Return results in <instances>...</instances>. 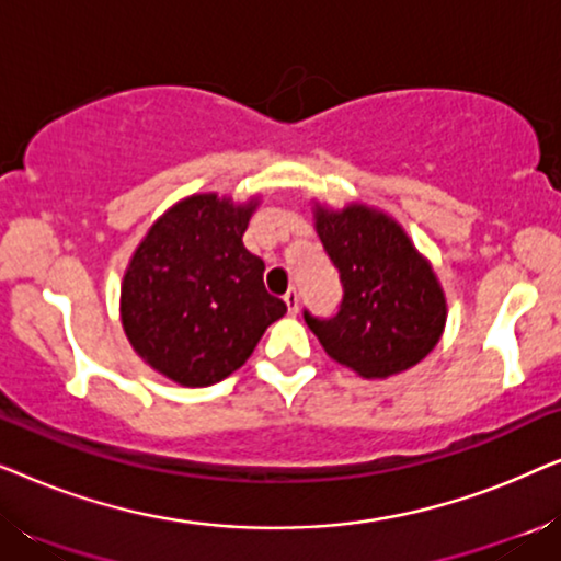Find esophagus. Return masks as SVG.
<instances>
[{"instance_id":"34e87169","label":"esophagus","mask_w":561,"mask_h":561,"mask_svg":"<svg viewBox=\"0 0 561 561\" xmlns=\"http://www.w3.org/2000/svg\"><path fill=\"white\" fill-rule=\"evenodd\" d=\"M283 301L288 306V313H298V290L288 288V294L283 296Z\"/></svg>"}]
</instances>
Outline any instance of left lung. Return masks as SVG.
<instances>
[{"mask_svg": "<svg viewBox=\"0 0 561 561\" xmlns=\"http://www.w3.org/2000/svg\"><path fill=\"white\" fill-rule=\"evenodd\" d=\"M317 234L340 271L342 304L306 324L332 359L363 378H388L421 363L447 324V298L428 260L388 214L365 204H317Z\"/></svg>", "mask_w": 561, "mask_h": 561, "instance_id": "8db88e82", "label": "left lung"}]
</instances>
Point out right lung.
<instances>
[{
    "label": "right lung",
    "instance_id": "add662e5",
    "mask_svg": "<svg viewBox=\"0 0 561 561\" xmlns=\"http://www.w3.org/2000/svg\"><path fill=\"white\" fill-rule=\"evenodd\" d=\"M257 198L194 194L148 229L122 280L133 350L165 378L204 388L248 363L286 304L265 290V263L242 244Z\"/></svg>",
    "mask_w": 561,
    "mask_h": 561
}]
</instances>
